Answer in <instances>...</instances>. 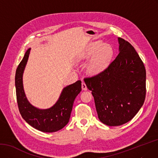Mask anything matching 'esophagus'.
I'll return each mask as SVG.
<instances>
[{
    "label": "esophagus",
    "mask_w": 158,
    "mask_h": 158,
    "mask_svg": "<svg viewBox=\"0 0 158 158\" xmlns=\"http://www.w3.org/2000/svg\"><path fill=\"white\" fill-rule=\"evenodd\" d=\"M81 88H82V89L84 90V91H86L87 89V87L85 84L84 82V81L82 83H81Z\"/></svg>",
    "instance_id": "34e87169"
}]
</instances>
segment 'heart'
Listing matches in <instances>:
<instances>
[{"mask_svg": "<svg viewBox=\"0 0 158 158\" xmlns=\"http://www.w3.org/2000/svg\"><path fill=\"white\" fill-rule=\"evenodd\" d=\"M113 55L111 46L100 41L93 43L86 52L87 58L93 57L87 65V71L92 74L102 72L110 64Z\"/></svg>", "mask_w": 158, "mask_h": 158, "instance_id": "heart-1", "label": "heart"}]
</instances>
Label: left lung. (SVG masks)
Returning a JSON list of instances; mask_svg holds the SVG:
<instances>
[{"label":"left lung","mask_w":158,"mask_h":158,"mask_svg":"<svg viewBox=\"0 0 158 158\" xmlns=\"http://www.w3.org/2000/svg\"><path fill=\"white\" fill-rule=\"evenodd\" d=\"M119 53L105 70L84 79L92 91L100 121L110 127L123 125L139 111L146 96V70L135 48L118 38Z\"/></svg>","instance_id":"8db88e82"}]
</instances>
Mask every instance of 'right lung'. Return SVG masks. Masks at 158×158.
I'll use <instances>...</instances> for the list:
<instances>
[{
    "instance_id": "add662e5",
    "label": "right lung",
    "mask_w": 158,
    "mask_h": 158,
    "mask_svg": "<svg viewBox=\"0 0 158 158\" xmlns=\"http://www.w3.org/2000/svg\"><path fill=\"white\" fill-rule=\"evenodd\" d=\"M30 48L25 53L15 73V88L19 110L28 124L43 132H55L64 128L69 121L74 101L81 90V81L78 80L62 90L56 104L45 110L31 105L24 93L23 75L29 57Z\"/></svg>"
}]
</instances>
